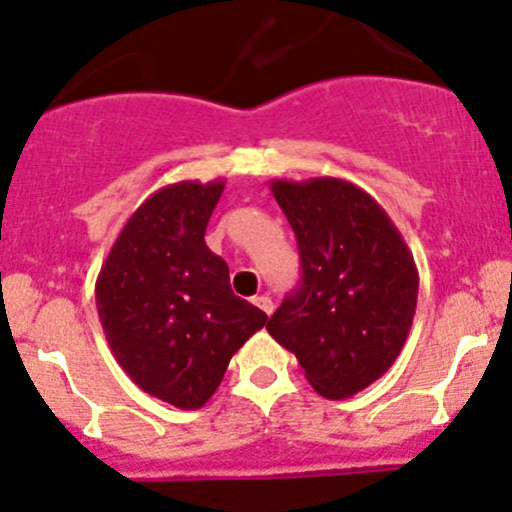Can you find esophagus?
Instances as JSON below:
<instances>
[{
	"mask_svg": "<svg viewBox=\"0 0 512 512\" xmlns=\"http://www.w3.org/2000/svg\"><path fill=\"white\" fill-rule=\"evenodd\" d=\"M254 304L258 309H261L263 314H268V317H271L273 314V300L268 295H258V297H254Z\"/></svg>",
	"mask_w": 512,
	"mask_h": 512,
	"instance_id": "1",
	"label": "esophagus"
}]
</instances>
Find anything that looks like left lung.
Masks as SVG:
<instances>
[{"label":"left lung","mask_w":512,"mask_h":512,"mask_svg":"<svg viewBox=\"0 0 512 512\" xmlns=\"http://www.w3.org/2000/svg\"><path fill=\"white\" fill-rule=\"evenodd\" d=\"M297 237L302 280L266 329L295 353L314 392L348 399L380 380L409 338L418 268L392 217L333 176L271 181Z\"/></svg>","instance_id":"left-lung-1"}]
</instances>
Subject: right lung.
I'll use <instances>...</instances> for the list:
<instances>
[{"label": "right lung", "instance_id": "1", "mask_svg": "<svg viewBox=\"0 0 512 512\" xmlns=\"http://www.w3.org/2000/svg\"><path fill=\"white\" fill-rule=\"evenodd\" d=\"M225 179L159 188L120 229L96 278V309L118 365L142 392L200 409L229 360L266 324L229 285L205 229Z\"/></svg>", "mask_w": 512, "mask_h": 512}]
</instances>
